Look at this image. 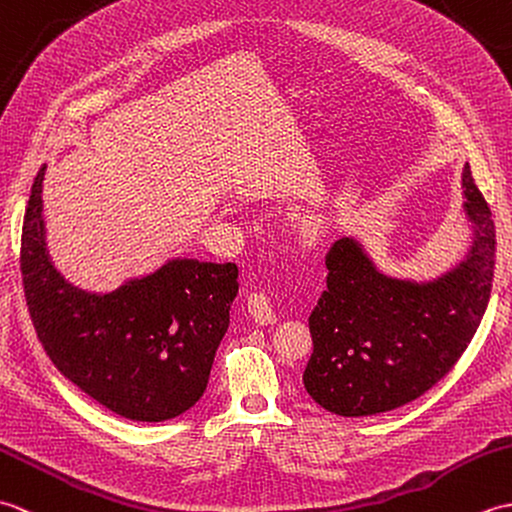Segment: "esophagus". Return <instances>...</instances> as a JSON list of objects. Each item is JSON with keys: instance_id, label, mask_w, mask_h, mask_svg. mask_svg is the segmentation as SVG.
<instances>
[{"instance_id": "obj_1", "label": "esophagus", "mask_w": 512, "mask_h": 512, "mask_svg": "<svg viewBox=\"0 0 512 512\" xmlns=\"http://www.w3.org/2000/svg\"><path fill=\"white\" fill-rule=\"evenodd\" d=\"M248 314L259 325H273L277 321V314L273 310V303L262 292H253L248 297Z\"/></svg>"}]
</instances>
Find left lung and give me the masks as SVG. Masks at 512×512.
Wrapping results in <instances>:
<instances>
[{
    "label": "left lung",
    "instance_id": "left-lung-1",
    "mask_svg": "<svg viewBox=\"0 0 512 512\" xmlns=\"http://www.w3.org/2000/svg\"><path fill=\"white\" fill-rule=\"evenodd\" d=\"M462 195L471 246L438 277H391L352 235L330 246L303 372L323 409L345 418L398 409L447 376L469 347L491 299L495 226L469 165Z\"/></svg>",
    "mask_w": 512,
    "mask_h": 512
}]
</instances>
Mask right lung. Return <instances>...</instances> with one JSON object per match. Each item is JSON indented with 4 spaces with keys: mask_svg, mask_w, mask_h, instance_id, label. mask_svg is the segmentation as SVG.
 Wrapping results in <instances>:
<instances>
[{
    "mask_svg": "<svg viewBox=\"0 0 512 512\" xmlns=\"http://www.w3.org/2000/svg\"><path fill=\"white\" fill-rule=\"evenodd\" d=\"M43 178L46 165L21 231V275L43 350L70 383L118 416H180L209 383L239 290L237 266L171 257L114 290L74 286L48 250Z\"/></svg>",
    "mask_w": 512,
    "mask_h": 512,
    "instance_id": "right-lung-1",
    "label": "right lung"
}]
</instances>
